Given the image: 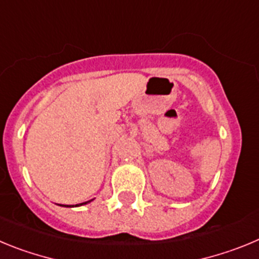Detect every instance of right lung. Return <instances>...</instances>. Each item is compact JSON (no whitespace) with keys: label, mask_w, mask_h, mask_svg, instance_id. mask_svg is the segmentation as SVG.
<instances>
[{"label":"right lung","mask_w":259,"mask_h":259,"mask_svg":"<svg viewBox=\"0 0 259 259\" xmlns=\"http://www.w3.org/2000/svg\"><path fill=\"white\" fill-rule=\"evenodd\" d=\"M92 201V200H89V201H86V202H82V204H77V205H74V206H80V205H85V204H88V202H90ZM67 206H68V205H67ZM69 206H73V205H69Z\"/></svg>","instance_id":"add662e5"}]
</instances>
